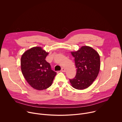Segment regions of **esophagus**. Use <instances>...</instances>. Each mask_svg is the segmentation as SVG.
I'll return each mask as SVG.
<instances>
[{"label":"esophagus","mask_w":122,"mask_h":122,"mask_svg":"<svg viewBox=\"0 0 122 122\" xmlns=\"http://www.w3.org/2000/svg\"><path fill=\"white\" fill-rule=\"evenodd\" d=\"M61 70V71H62V72H66V69H65V68H62Z\"/></svg>","instance_id":"1"}]
</instances>
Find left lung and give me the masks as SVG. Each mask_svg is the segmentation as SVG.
<instances>
[{
  "label": "left lung",
  "instance_id": "obj_1",
  "mask_svg": "<svg viewBox=\"0 0 122 122\" xmlns=\"http://www.w3.org/2000/svg\"><path fill=\"white\" fill-rule=\"evenodd\" d=\"M75 58L76 73L70 79L72 86L77 90L89 87L95 80L100 67V56L97 51L88 46H83L76 52H71Z\"/></svg>",
  "mask_w": 122,
  "mask_h": 122
}]
</instances>
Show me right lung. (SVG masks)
<instances>
[{"label":"right lung","instance_id":"obj_1","mask_svg":"<svg viewBox=\"0 0 122 122\" xmlns=\"http://www.w3.org/2000/svg\"><path fill=\"white\" fill-rule=\"evenodd\" d=\"M48 53L41 47L26 50L21 59V68L26 81L34 89L43 90L49 88L56 75L45 59Z\"/></svg>","mask_w":122,"mask_h":122}]
</instances>
